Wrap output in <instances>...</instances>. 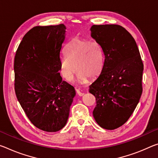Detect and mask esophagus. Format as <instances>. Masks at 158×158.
<instances>
[{
	"label": "esophagus",
	"mask_w": 158,
	"mask_h": 158,
	"mask_svg": "<svg viewBox=\"0 0 158 158\" xmlns=\"http://www.w3.org/2000/svg\"><path fill=\"white\" fill-rule=\"evenodd\" d=\"M77 94H78L79 96H83L84 95V93L81 92L79 89H77Z\"/></svg>",
	"instance_id": "esophagus-1"
}]
</instances>
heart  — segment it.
<instances>
[{
  "label": "heart",
  "mask_w": 158,
  "mask_h": 158,
  "mask_svg": "<svg viewBox=\"0 0 158 158\" xmlns=\"http://www.w3.org/2000/svg\"><path fill=\"white\" fill-rule=\"evenodd\" d=\"M64 52L65 57L60 60L59 70L67 81L72 79L76 69L79 84L86 83L88 78L95 79L101 73L104 54L98 42L75 37L67 44Z\"/></svg>",
  "instance_id": "obj_1"
}]
</instances>
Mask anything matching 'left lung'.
Segmentation results:
<instances>
[{"label": "left lung", "mask_w": 158, "mask_h": 158, "mask_svg": "<svg viewBox=\"0 0 158 158\" xmlns=\"http://www.w3.org/2000/svg\"><path fill=\"white\" fill-rule=\"evenodd\" d=\"M90 30L105 56L101 73L89 86L96 100L93 115L100 127L113 130L129 119L139 103L143 64L136 41L124 27L93 25Z\"/></svg>", "instance_id": "left-lung-1"}]
</instances>
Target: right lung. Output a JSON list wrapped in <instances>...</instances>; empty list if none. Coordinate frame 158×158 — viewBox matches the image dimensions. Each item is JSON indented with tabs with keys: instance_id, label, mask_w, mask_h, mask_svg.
<instances>
[{
	"instance_id": "add662e5",
	"label": "right lung",
	"mask_w": 158,
	"mask_h": 158,
	"mask_svg": "<svg viewBox=\"0 0 158 158\" xmlns=\"http://www.w3.org/2000/svg\"><path fill=\"white\" fill-rule=\"evenodd\" d=\"M65 36L62 24L35 27L24 35L15 57L17 98L31 123L48 132L65 126L76 96L58 72Z\"/></svg>"
}]
</instances>
